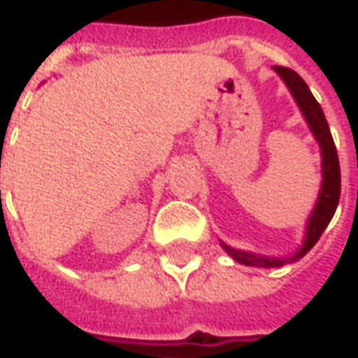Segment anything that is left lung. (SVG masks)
<instances>
[{
    "instance_id": "8db88e82",
    "label": "left lung",
    "mask_w": 358,
    "mask_h": 358,
    "mask_svg": "<svg viewBox=\"0 0 358 358\" xmlns=\"http://www.w3.org/2000/svg\"><path fill=\"white\" fill-rule=\"evenodd\" d=\"M275 71L281 76V79L287 83L289 91L293 93L296 105L301 107V111H303V115L307 119V123H309L315 139L319 141L321 159H323V183H321L319 201H317V205H315V209L310 213L309 221H307V233H305L303 247L293 257H285V259L259 257V255L247 253V251L231 249L229 245L223 243V249L235 261H239L243 265H249V267H282L285 263H293L296 259L305 257L313 249V245L321 239L323 231L331 223L333 215L337 211L338 197H341V167H338L337 147H335V141H333V135H331V129H329V123L324 119L321 105L313 97L309 85L301 79V76L296 71L289 69V67H281V65H275Z\"/></svg>"
}]
</instances>
